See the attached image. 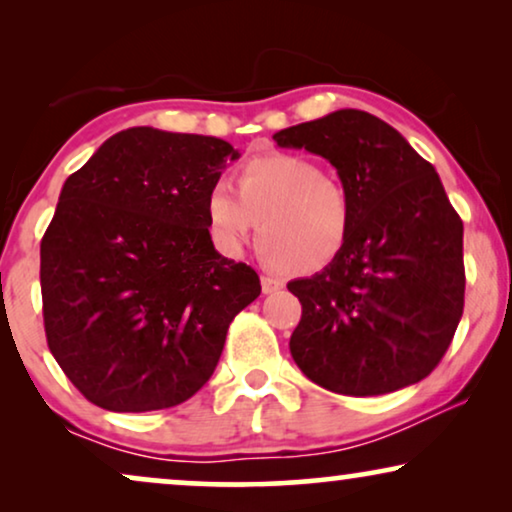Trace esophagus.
<instances>
[{
	"label": "esophagus",
	"mask_w": 512,
	"mask_h": 512,
	"mask_svg": "<svg viewBox=\"0 0 512 512\" xmlns=\"http://www.w3.org/2000/svg\"><path fill=\"white\" fill-rule=\"evenodd\" d=\"M261 286H263V293H275L279 289H284V282L275 277H261Z\"/></svg>",
	"instance_id": "1"
}]
</instances>
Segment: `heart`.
I'll use <instances>...</instances> for the list:
<instances>
[{
    "label": "heart",
    "mask_w": 512,
    "mask_h": 512,
    "mask_svg": "<svg viewBox=\"0 0 512 512\" xmlns=\"http://www.w3.org/2000/svg\"><path fill=\"white\" fill-rule=\"evenodd\" d=\"M205 214L214 240L237 254L261 228V251L291 275H317L345 254L352 235V195L312 160L289 153L249 158L207 191Z\"/></svg>",
    "instance_id": "heart-1"
}]
</instances>
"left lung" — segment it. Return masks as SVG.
I'll list each match as a JSON object with an SVG mask.
<instances>
[{
  "label": "left lung",
  "instance_id": "obj_1",
  "mask_svg": "<svg viewBox=\"0 0 512 512\" xmlns=\"http://www.w3.org/2000/svg\"><path fill=\"white\" fill-rule=\"evenodd\" d=\"M326 158L354 205L338 261L286 286L303 305L291 356L314 384L380 396L424 380L464 314V223L438 172L389 123L359 109L279 130Z\"/></svg>",
  "mask_w": 512,
  "mask_h": 512
}]
</instances>
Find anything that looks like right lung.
Listing matches in <instances>:
<instances>
[{
  "label": "right lung",
  "mask_w": 512,
  "mask_h": 512,
  "mask_svg": "<svg viewBox=\"0 0 512 512\" xmlns=\"http://www.w3.org/2000/svg\"><path fill=\"white\" fill-rule=\"evenodd\" d=\"M237 158L216 137L128 128L67 177L41 300L48 349L90 403L174 408L212 377L230 321L261 293L254 268L214 249L205 214Z\"/></svg>",
  "instance_id": "obj_1"
}]
</instances>
